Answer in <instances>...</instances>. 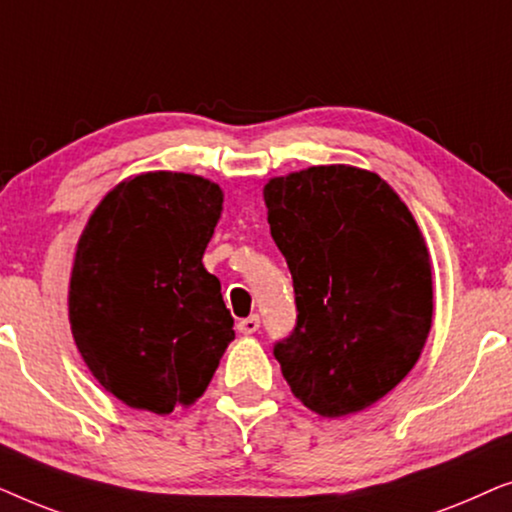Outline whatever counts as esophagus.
<instances>
[{
	"instance_id": "34e87169",
	"label": "esophagus",
	"mask_w": 512,
	"mask_h": 512,
	"mask_svg": "<svg viewBox=\"0 0 512 512\" xmlns=\"http://www.w3.org/2000/svg\"><path fill=\"white\" fill-rule=\"evenodd\" d=\"M258 326H261V319L256 317H247V319H240L237 321V331H240L242 335H251V333H256L258 331Z\"/></svg>"
}]
</instances>
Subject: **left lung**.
Instances as JSON below:
<instances>
[{
	"label": "left lung",
	"instance_id": "1",
	"mask_svg": "<svg viewBox=\"0 0 512 512\" xmlns=\"http://www.w3.org/2000/svg\"><path fill=\"white\" fill-rule=\"evenodd\" d=\"M298 324L275 345L293 396L354 415L415 368L433 321L431 256L408 205L375 172L314 165L263 186Z\"/></svg>",
	"mask_w": 512,
	"mask_h": 512
}]
</instances>
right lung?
I'll list each match as a JSON object with an SVG mask.
<instances>
[{
  "instance_id": "1",
  "label": "right lung",
  "mask_w": 512,
  "mask_h": 512,
  "mask_svg": "<svg viewBox=\"0 0 512 512\" xmlns=\"http://www.w3.org/2000/svg\"><path fill=\"white\" fill-rule=\"evenodd\" d=\"M221 212L214 181L142 172L104 195L76 242L74 342L128 408L170 415L193 405L235 338L221 282L202 265Z\"/></svg>"
}]
</instances>
